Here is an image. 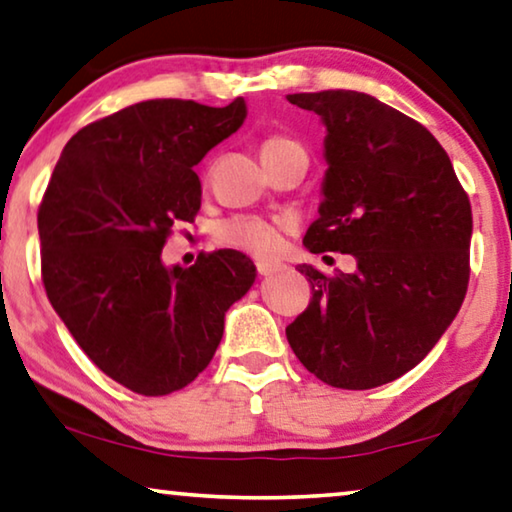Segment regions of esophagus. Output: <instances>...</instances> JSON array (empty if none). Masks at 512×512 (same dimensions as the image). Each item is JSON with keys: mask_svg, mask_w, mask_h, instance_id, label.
Returning <instances> with one entry per match:
<instances>
[{"mask_svg": "<svg viewBox=\"0 0 512 512\" xmlns=\"http://www.w3.org/2000/svg\"><path fill=\"white\" fill-rule=\"evenodd\" d=\"M280 269L278 264H269V262H257V273L259 276H271V273H276Z\"/></svg>", "mask_w": 512, "mask_h": 512, "instance_id": "esophagus-1", "label": "esophagus"}]
</instances>
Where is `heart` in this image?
Listing matches in <instances>:
<instances>
[{
	"label": "heart",
	"mask_w": 512,
	"mask_h": 512,
	"mask_svg": "<svg viewBox=\"0 0 512 512\" xmlns=\"http://www.w3.org/2000/svg\"><path fill=\"white\" fill-rule=\"evenodd\" d=\"M292 147H301V144L294 142L292 137L271 135L262 142V154ZM282 227H285V223H280V220H266L259 216H234L218 223L213 234H216V241L223 243V246L243 250V253H250L255 257H269L280 246Z\"/></svg>",
	"instance_id": "obj_1"
}]
</instances>
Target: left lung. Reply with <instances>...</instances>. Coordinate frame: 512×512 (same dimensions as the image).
<instances>
[{
  "label": "left lung",
  "mask_w": 512,
  "mask_h": 512,
  "mask_svg": "<svg viewBox=\"0 0 512 512\" xmlns=\"http://www.w3.org/2000/svg\"><path fill=\"white\" fill-rule=\"evenodd\" d=\"M326 126L319 218L310 253H347L356 271L301 264L312 299L287 340L317 379L365 391L427 356L469 285L471 204L444 147L425 126L361 91L289 94Z\"/></svg>",
  "instance_id": "1"
}]
</instances>
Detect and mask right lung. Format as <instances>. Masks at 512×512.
I'll list each match as a JSON object with an SVG mask.
<instances>
[{
	"label": "right lung",
	"instance_id": "right-lung-1",
	"mask_svg": "<svg viewBox=\"0 0 512 512\" xmlns=\"http://www.w3.org/2000/svg\"><path fill=\"white\" fill-rule=\"evenodd\" d=\"M246 101L209 108L142 101L75 133L38 207L41 276L75 342L105 375L140 395H167L207 368L225 312L255 282L239 250L188 269L160 259L167 236L193 223V167L236 133Z\"/></svg>",
	"mask_w": 512,
	"mask_h": 512
}]
</instances>
